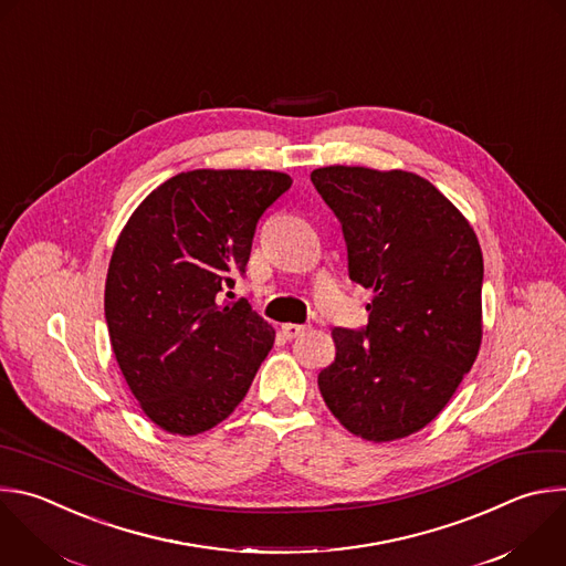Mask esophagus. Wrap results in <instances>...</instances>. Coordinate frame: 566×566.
<instances>
[{
  "label": "esophagus",
  "mask_w": 566,
  "mask_h": 566,
  "mask_svg": "<svg viewBox=\"0 0 566 566\" xmlns=\"http://www.w3.org/2000/svg\"><path fill=\"white\" fill-rule=\"evenodd\" d=\"M304 331H306V326H304V324H282V335H284L286 339L300 337Z\"/></svg>",
  "instance_id": "1"
}]
</instances>
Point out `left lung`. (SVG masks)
Instances as JSON below:
<instances>
[{
  "label": "left lung",
  "mask_w": 566,
  "mask_h": 566,
  "mask_svg": "<svg viewBox=\"0 0 566 566\" xmlns=\"http://www.w3.org/2000/svg\"><path fill=\"white\" fill-rule=\"evenodd\" d=\"M311 181L342 224L348 277L373 291L364 328H333L317 387L373 442L424 429L471 370L482 339L484 264L464 216L407 170L326 166Z\"/></svg>",
  "instance_id": "1"
}]
</instances>
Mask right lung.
I'll return each mask as SVG.
<instances>
[{
  "label": "right lung",
  "instance_id": "obj_1",
  "mask_svg": "<svg viewBox=\"0 0 566 566\" xmlns=\"http://www.w3.org/2000/svg\"><path fill=\"white\" fill-rule=\"evenodd\" d=\"M291 184L277 170L179 172L124 227L104 315L128 389L164 431L198 436L227 420L273 348V326L229 297L260 218Z\"/></svg>",
  "mask_w": 566,
  "mask_h": 566
}]
</instances>
